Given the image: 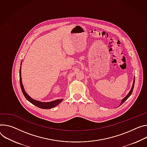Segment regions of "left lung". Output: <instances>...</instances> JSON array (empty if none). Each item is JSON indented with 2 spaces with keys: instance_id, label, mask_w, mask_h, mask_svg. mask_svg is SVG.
I'll return each mask as SVG.
<instances>
[{
  "instance_id": "1",
  "label": "left lung",
  "mask_w": 147,
  "mask_h": 147,
  "mask_svg": "<svg viewBox=\"0 0 147 147\" xmlns=\"http://www.w3.org/2000/svg\"><path fill=\"white\" fill-rule=\"evenodd\" d=\"M134 83H135V78H134V82H133V84H132V88H131V91L129 92V93L128 94V95H127V96L124 98H123V100H122V101H121V105L122 104H123V103L125 102V101H126V100L128 98V97L131 96V94H132V91H133V89H134Z\"/></svg>"
}]
</instances>
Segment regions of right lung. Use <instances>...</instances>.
Segmentation results:
<instances>
[{
  "label": "right lung",
  "mask_w": 147,
  "mask_h": 147,
  "mask_svg": "<svg viewBox=\"0 0 147 147\" xmlns=\"http://www.w3.org/2000/svg\"><path fill=\"white\" fill-rule=\"evenodd\" d=\"M21 65H22V63H21ZM19 77H20V87H21V90L23 92V94L24 95V96L25 97V98L27 99L29 102H30L32 104H34V105L38 107V108L40 109H50L51 108L55 107L56 105H57L59 103H60L63 99H59V100H56L55 101H51V102H42L40 101H36L34 100V99L32 98L28 94L26 93L24 91V89L23 88V84L22 83V78H21V66L20 68V71H19Z\"/></svg>",
  "instance_id": "add662e5"
}]
</instances>
